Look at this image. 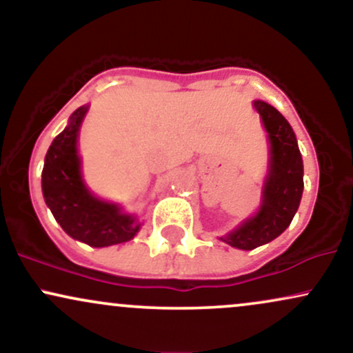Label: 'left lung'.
Segmentation results:
<instances>
[{"mask_svg": "<svg viewBox=\"0 0 353 353\" xmlns=\"http://www.w3.org/2000/svg\"><path fill=\"white\" fill-rule=\"evenodd\" d=\"M269 137V172H267L262 204L254 217L221 237L225 244L252 250L274 241L290 225L303 192V164L297 139L287 119L264 101H254Z\"/></svg>", "mask_w": 353, "mask_h": 353, "instance_id": "8db88e82", "label": "left lung"}]
</instances>
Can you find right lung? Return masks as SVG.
I'll list each match as a JSON object with an SVG mask.
<instances>
[{"instance_id": "obj_1", "label": "right lung", "mask_w": 353, "mask_h": 353, "mask_svg": "<svg viewBox=\"0 0 353 353\" xmlns=\"http://www.w3.org/2000/svg\"><path fill=\"white\" fill-rule=\"evenodd\" d=\"M89 106L72 112L70 124L54 137L41 176L44 202L64 232L91 247H108L131 241L141 222L124 214L117 204L96 197L81 176L78 134Z\"/></svg>"}]
</instances>
